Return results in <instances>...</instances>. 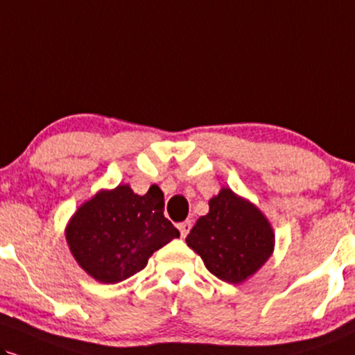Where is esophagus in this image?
Here are the masks:
<instances>
[{
    "mask_svg": "<svg viewBox=\"0 0 355 355\" xmlns=\"http://www.w3.org/2000/svg\"><path fill=\"white\" fill-rule=\"evenodd\" d=\"M191 220H184V222H181V224H178V229H179V232H181V237H186L187 234H189V230H191Z\"/></svg>",
    "mask_w": 355,
    "mask_h": 355,
    "instance_id": "obj_1",
    "label": "esophagus"
}]
</instances>
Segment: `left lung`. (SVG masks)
<instances>
[{
	"mask_svg": "<svg viewBox=\"0 0 355 355\" xmlns=\"http://www.w3.org/2000/svg\"><path fill=\"white\" fill-rule=\"evenodd\" d=\"M186 242L214 277L240 283L268 260L275 235L255 205L222 189L209 200V214L198 218Z\"/></svg>",
	"mask_w": 355,
	"mask_h": 355,
	"instance_id": "obj_1",
	"label": "left lung"
}]
</instances>
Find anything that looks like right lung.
Returning a JSON list of instances; mask_svg holds the SVG:
<instances>
[{
  "label": "right lung",
  "instance_id": "add662e5",
  "mask_svg": "<svg viewBox=\"0 0 355 355\" xmlns=\"http://www.w3.org/2000/svg\"><path fill=\"white\" fill-rule=\"evenodd\" d=\"M164 196L151 186L144 196L130 186L100 191L65 230L77 263L102 283H118L141 271L156 250L179 237L164 217Z\"/></svg>",
  "mask_w": 355,
  "mask_h": 355
}]
</instances>
